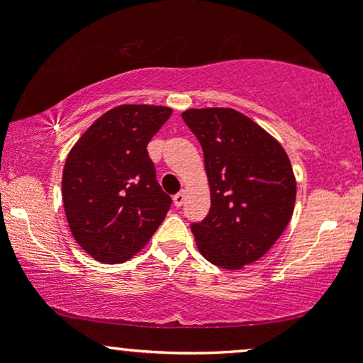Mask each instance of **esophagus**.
<instances>
[{
  "label": "esophagus",
  "instance_id": "obj_1",
  "mask_svg": "<svg viewBox=\"0 0 363 363\" xmlns=\"http://www.w3.org/2000/svg\"><path fill=\"white\" fill-rule=\"evenodd\" d=\"M184 199H186V191H179L177 194H174V205L177 208H181L184 205Z\"/></svg>",
  "mask_w": 363,
  "mask_h": 363
}]
</instances>
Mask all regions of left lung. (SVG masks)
<instances>
[{
    "label": "left lung",
    "mask_w": 363,
    "mask_h": 363,
    "mask_svg": "<svg viewBox=\"0 0 363 363\" xmlns=\"http://www.w3.org/2000/svg\"><path fill=\"white\" fill-rule=\"evenodd\" d=\"M182 119L201 143L211 191L210 213L191 232L208 261L240 269L264 256L290 222L297 184L289 155L234 109H187Z\"/></svg>",
    "instance_id": "8db88e82"
}]
</instances>
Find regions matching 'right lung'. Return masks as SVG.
Listing matches in <instances>:
<instances>
[{
  "mask_svg": "<svg viewBox=\"0 0 363 363\" xmlns=\"http://www.w3.org/2000/svg\"><path fill=\"white\" fill-rule=\"evenodd\" d=\"M164 106H118L82 135L62 170L69 230L94 259L116 264L138 252L172 199L157 182L147 145L170 118Z\"/></svg>",
  "mask_w": 363,
  "mask_h": 363,
  "instance_id": "obj_1",
  "label": "right lung"
}]
</instances>
